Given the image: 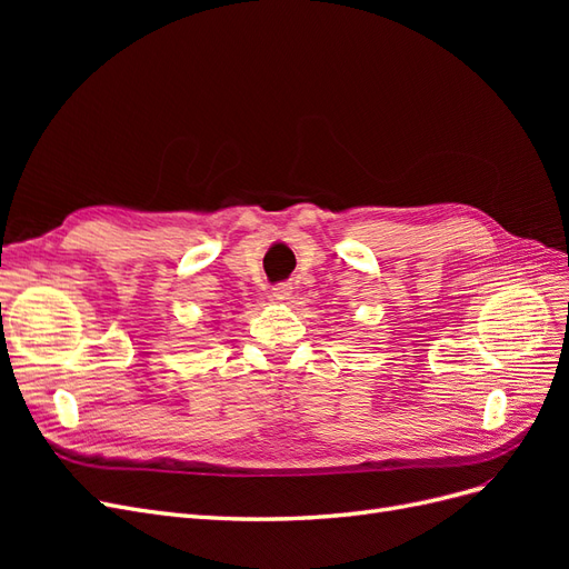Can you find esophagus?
<instances>
[{
	"label": "esophagus",
	"instance_id": "obj_1",
	"mask_svg": "<svg viewBox=\"0 0 569 569\" xmlns=\"http://www.w3.org/2000/svg\"><path fill=\"white\" fill-rule=\"evenodd\" d=\"M270 295H272L274 299L284 301V299H289V297H291V284H289V282H280V284H274V287H272V291H270Z\"/></svg>",
	"mask_w": 569,
	"mask_h": 569
}]
</instances>
